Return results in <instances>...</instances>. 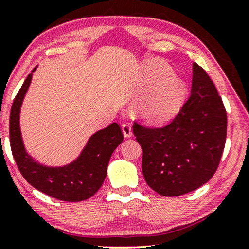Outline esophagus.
I'll return each mask as SVG.
<instances>
[{
  "label": "esophagus",
  "instance_id": "obj_1",
  "mask_svg": "<svg viewBox=\"0 0 249 249\" xmlns=\"http://www.w3.org/2000/svg\"><path fill=\"white\" fill-rule=\"evenodd\" d=\"M121 128H122V132H124V135L125 138L131 137V136H132V130H131V125L130 124H124L121 125Z\"/></svg>",
  "mask_w": 249,
  "mask_h": 249
}]
</instances>
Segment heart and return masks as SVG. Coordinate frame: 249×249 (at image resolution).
I'll use <instances>...</instances> for the list:
<instances>
[{
	"label": "heart",
	"instance_id": "1",
	"mask_svg": "<svg viewBox=\"0 0 249 249\" xmlns=\"http://www.w3.org/2000/svg\"><path fill=\"white\" fill-rule=\"evenodd\" d=\"M142 87L151 88L139 105L141 113L153 124H165L176 117L185 101L187 86L181 78L172 74L166 63L155 62L145 68Z\"/></svg>",
	"mask_w": 249,
	"mask_h": 249
}]
</instances>
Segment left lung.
Segmentation results:
<instances>
[{
  "label": "left lung",
  "mask_w": 249,
  "mask_h": 249,
  "mask_svg": "<svg viewBox=\"0 0 249 249\" xmlns=\"http://www.w3.org/2000/svg\"><path fill=\"white\" fill-rule=\"evenodd\" d=\"M142 149L146 183L162 196L199 188L219 166L227 137V112L213 81L193 64L190 96L171 124L163 128L134 124Z\"/></svg>",
  "instance_id": "left-lung-1"
}]
</instances>
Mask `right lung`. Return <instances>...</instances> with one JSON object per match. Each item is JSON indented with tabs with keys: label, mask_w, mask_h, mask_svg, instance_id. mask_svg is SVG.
Returning a JSON list of instances; mask_svg holds the SVG:
<instances>
[{
	"label": "right lung",
	"mask_w": 249,
	"mask_h": 249,
	"mask_svg": "<svg viewBox=\"0 0 249 249\" xmlns=\"http://www.w3.org/2000/svg\"><path fill=\"white\" fill-rule=\"evenodd\" d=\"M35 70L28 74L11 107L9 130L13 158L23 178L39 192L64 202L88 199L101 188L112 153L124 141L120 125L113 122L91 135L80 155L69 164L47 166L35 161L23 145L19 121L22 101Z\"/></svg>",
	"instance_id": "obj_1"
}]
</instances>
